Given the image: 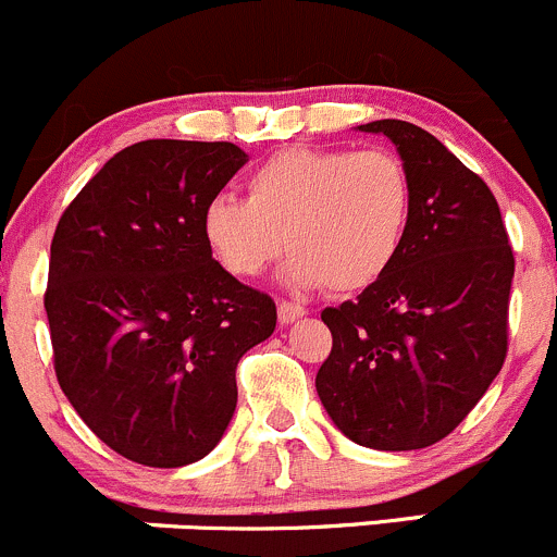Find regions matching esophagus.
I'll list each match as a JSON object with an SVG mask.
<instances>
[{"label": "esophagus", "instance_id": "esophagus-1", "mask_svg": "<svg viewBox=\"0 0 557 557\" xmlns=\"http://www.w3.org/2000/svg\"><path fill=\"white\" fill-rule=\"evenodd\" d=\"M308 313L306 306L300 302H289V300H278V322L281 324H292L297 319H302Z\"/></svg>", "mask_w": 557, "mask_h": 557}]
</instances>
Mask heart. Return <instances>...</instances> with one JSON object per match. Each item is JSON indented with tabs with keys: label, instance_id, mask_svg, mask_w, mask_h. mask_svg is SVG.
Segmentation results:
<instances>
[{
	"label": "heart",
	"instance_id": "obj_1",
	"mask_svg": "<svg viewBox=\"0 0 557 557\" xmlns=\"http://www.w3.org/2000/svg\"><path fill=\"white\" fill-rule=\"evenodd\" d=\"M409 222L411 175L395 153L286 148L251 173L246 200L208 202L202 238L233 276H260L289 246L292 286L351 295L393 268Z\"/></svg>",
	"mask_w": 557,
	"mask_h": 557
}]
</instances>
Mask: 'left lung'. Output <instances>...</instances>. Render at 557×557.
<instances>
[{"mask_svg": "<svg viewBox=\"0 0 557 557\" xmlns=\"http://www.w3.org/2000/svg\"><path fill=\"white\" fill-rule=\"evenodd\" d=\"M357 129L398 148L411 222L393 268L322 311L333 349L317 393L346 438L406 453L449 436L498 376L515 255L493 191L431 132L398 119Z\"/></svg>", "mask_w": 557, "mask_h": 557, "instance_id": "left-lung-1", "label": "left lung"}]
</instances>
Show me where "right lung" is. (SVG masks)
I'll return each mask as SVG.
<instances>
[{"mask_svg": "<svg viewBox=\"0 0 557 557\" xmlns=\"http://www.w3.org/2000/svg\"><path fill=\"white\" fill-rule=\"evenodd\" d=\"M246 162L235 143H135L57 224L46 313L59 387L132 463L206 458L233 420L240 357L276 330V302L202 238V211Z\"/></svg>", "mask_w": 557, "mask_h": 557, "instance_id": "1", "label": "right lung"}]
</instances>
